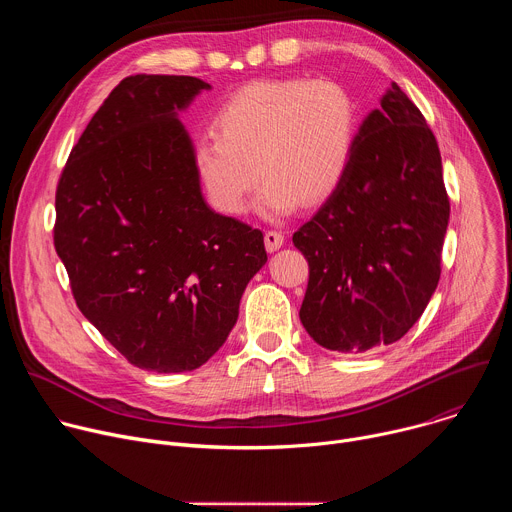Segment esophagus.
Returning a JSON list of instances; mask_svg holds the SVG:
<instances>
[{
  "label": "esophagus",
  "instance_id": "esophagus-1",
  "mask_svg": "<svg viewBox=\"0 0 512 512\" xmlns=\"http://www.w3.org/2000/svg\"><path fill=\"white\" fill-rule=\"evenodd\" d=\"M281 245H283V235L279 231H267L265 233V249L269 253L281 249Z\"/></svg>",
  "mask_w": 512,
  "mask_h": 512
}]
</instances>
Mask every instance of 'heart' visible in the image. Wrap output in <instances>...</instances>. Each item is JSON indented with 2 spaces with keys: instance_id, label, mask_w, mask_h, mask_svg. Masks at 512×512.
I'll use <instances>...</instances> for the list:
<instances>
[{
  "instance_id": "obj_1",
  "label": "heart",
  "mask_w": 512,
  "mask_h": 512,
  "mask_svg": "<svg viewBox=\"0 0 512 512\" xmlns=\"http://www.w3.org/2000/svg\"><path fill=\"white\" fill-rule=\"evenodd\" d=\"M358 137L352 93L330 79H263L235 91L192 152L210 204L237 216L265 182L257 208L281 218L318 206L344 182Z\"/></svg>"
}]
</instances>
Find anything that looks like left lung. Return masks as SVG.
Returning <instances> with one entry per match:
<instances>
[{"mask_svg":"<svg viewBox=\"0 0 512 512\" xmlns=\"http://www.w3.org/2000/svg\"><path fill=\"white\" fill-rule=\"evenodd\" d=\"M448 221L440 148L391 83L358 129L344 182L294 233L310 265L300 320L314 342L360 354L403 338L440 281Z\"/></svg>","mask_w":512,"mask_h":512,"instance_id":"8db88e82","label":"left lung"}]
</instances>
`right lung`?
I'll return each instance as SVG.
<instances>
[{"mask_svg": "<svg viewBox=\"0 0 512 512\" xmlns=\"http://www.w3.org/2000/svg\"><path fill=\"white\" fill-rule=\"evenodd\" d=\"M210 85L123 79L72 148L56 188L54 247L83 316L143 371H194L239 318L265 265L263 233L214 212L180 113Z\"/></svg>", "mask_w": 512, "mask_h": 512, "instance_id": "obj_1", "label": "right lung"}]
</instances>
